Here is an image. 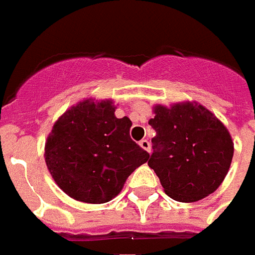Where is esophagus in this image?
I'll list each match as a JSON object with an SVG mask.
<instances>
[{
	"label": "esophagus",
	"instance_id": "34e87169",
	"mask_svg": "<svg viewBox=\"0 0 255 255\" xmlns=\"http://www.w3.org/2000/svg\"><path fill=\"white\" fill-rule=\"evenodd\" d=\"M138 144H140V147H141L142 149H145L147 152H149V151H151V144H149V141H148V140H145V138H144V140H141V141L138 142Z\"/></svg>",
	"mask_w": 255,
	"mask_h": 255
}]
</instances>
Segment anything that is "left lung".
<instances>
[{"label": "left lung", "instance_id": "left-lung-1", "mask_svg": "<svg viewBox=\"0 0 255 255\" xmlns=\"http://www.w3.org/2000/svg\"><path fill=\"white\" fill-rule=\"evenodd\" d=\"M148 124L156 136L148 166L166 195L177 202H196L221 185L234 156L228 129L198 103L155 106Z\"/></svg>", "mask_w": 255, "mask_h": 255}]
</instances>
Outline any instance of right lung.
<instances>
[{"label": "right lung", "mask_w": 255, "mask_h": 255, "mask_svg": "<svg viewBox=\"0 0 255 255\" xmlns=\"http://www.w3.org/2000/svg\"><path fill=\"white\" fill-rule=\"evenodd\" d=\"M131 121L117 118L113 100L79 102L57 119L45 142V162L70 198L106 203L149 153L130 138Z\"/></svg>", "instance_id": "1"}]
</instances>
